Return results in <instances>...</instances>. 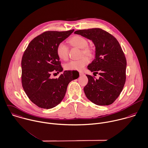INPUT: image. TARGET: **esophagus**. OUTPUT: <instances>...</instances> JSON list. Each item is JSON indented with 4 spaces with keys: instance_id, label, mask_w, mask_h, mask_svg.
I'll list each match as a JSON object with an SVG mask.
<instances>
[{
    "instance_id": "obj_1",
    "label": "esophagus",
    "mask_w": 148,
    "mask_h": 148,
    "mask_svg": "<svg viewBox=\"0 0 148 148\" xmlns=\"http://www.w3.org/2000/svg\"><path fill=\"white\" fill-rule=\"evenodd\" d=\"M79 74H80V75L81 76V75H84V73H83V72H79Z\"/></svg>"
}]
</instances>
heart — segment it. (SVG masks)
Here are the masks:
<instances>
[{
  "mask_svg": "<svg viewBox=\"0 0 148 148\" xmlns=\"http://www.w3.org/2000/svg\"><path fill=\"white\" fill-rule=\"evenodd\" d=\"M69 44L73 46L82 49V55L85 54L88 57L93 55V50L88 46L87 40L80 36H75L69 40ZM69 48L63 42H60L57 47V54L60 59L66 60L68 57ZM89 59L87 57L84 56L78 60H71L66 63L64 65L65 69L68 71H82L88 64Z\"/></svg>",
  "mask_w": 148,
  "mask_h": 148,
  "instance_id": "obj_1",
  "label": "heart"
}]
</instances>
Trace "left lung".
Wrapping results in <instances>:
<instances>
[{
	"instance_id": "8db88e82",
	"label": "left lung",
	"mask_w": 148,
	"mask_h": 148,
	"mask_svg": "<svg viewBox=\"0 0 148 148\" xmlns=\"http://www.w3.org/2000/svg\"><path fill=\"white\" fill-rule=\"evenodd\" d=\"M75 34L91 40L95 47V57L88 69L100 77L95 79L86 75L88 84L86 96L99 106L111 104L120 95L126 82V60L117 40L99 28L80 30Z\"/></svg>"
}]
</instances>
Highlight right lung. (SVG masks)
Wrapping results in <instances>:
<instances>
[{
    "mask_svg": "<svg viewBox=\"0 0 148 148\" xmlns=\"http://www.w3.org/2000/svg\"><path fill=\"white\" fill-rule=\"evenodd\" d=\"M73 32H45L34 38L23 53L22 87L28 98L40 108L57 106L64 98L68 84L79 76L77 71H65L58 78L50 77L53 72L63 71L57 47Z\"/></svg>",
    "mask_w": 148,
    "mask_h": 148,
    "instance_id": "right-lung-1",
    "label": "right lung"
}]
</instances>
